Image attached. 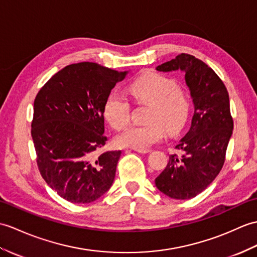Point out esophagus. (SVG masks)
<instances>
[{"label": "esophagus", "instance_id": "34e87169", "mask_svg": "<svg viewBox=\"0 0 257 257\" xmlns=\"http://www.w3.org/2000/svg\"><path fill=\"white\" fill-rule=\"evenodd\" d=\"M137 152H139V153H143V154H145V153H149V152H151V150H150V149H143V150H136Z\"/></svg>", "mask_w": 257, "mask_h": 257}]
</instances>
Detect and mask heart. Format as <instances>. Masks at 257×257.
Segmentation results:
<instances>
[{"label":"heart","mask_w":257,"mask_h":257,"mask_svg":"<svg viewBox=\"0 0 257 257\" xmlns=\"http://www.w3.org/2000/svg\"><path fill=\"white\" fill-rule=\"evenodd\" d=\"M128 92L139 104L149 105L145 124H134L116 137L121 148L143 150L160 141L169 133L175 134L186 123L190 111V99L177 82L162 74L149 72L139 76L128 86ZM103 115L114 129L123 128L130 118L128 100L117 93L105 99Z\"/></svg>","instance_id":"heart-1"}]
</instances>
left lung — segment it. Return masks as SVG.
<instances>
[{"mask_svg": "<svg viewBox=\"0 0 257 257\" xmlns=\"http://www.w3.org/2000/svg\"><path fill=\"white\" fill-rule=\"evenodd\" d=\"M157 70L183 71L195 111L189 131L175 147L183 151L182 157L171 154L166 168L156 178V186L173 199H190L209 186L224 164L233 130L229 94L211 68L187 53Z\"/></svg>", "mask_w": 257, "mask_h": 257, "instance_id": "left-lung-1", "label": "left lung"}]
</instances>
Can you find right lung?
<instances>
[{
  "label": "right lung",
  "mask_w": 257,
  "mask_h": 257,
  "mask_svg": "<svg viewBox=\"0 0 257 257\" xmlns=\"http://www.w3.org/2000/svg\"><path fill=\"white\" fill-rule=\"evenodd\" d=\"M118 72L93 62L67 65L40 88L34 101L32 138L41 176L55 192L73 204L103 196L115 180L121 151H107L103 106Z\"/></svg>",
  "instance_id": "right-lung-1"
}]
</instances>
